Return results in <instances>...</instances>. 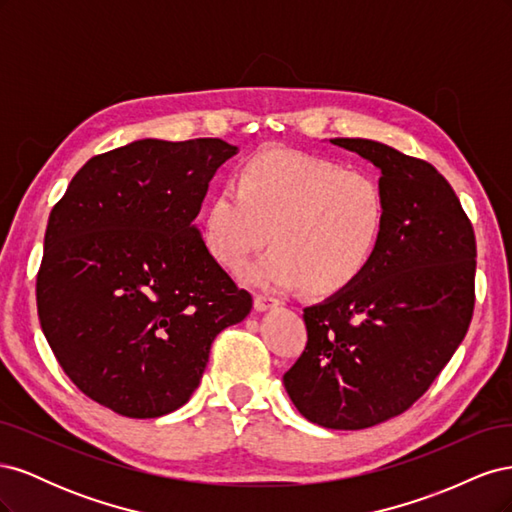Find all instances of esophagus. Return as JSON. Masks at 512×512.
Segmentation results:
<instances>
[{
	"label": "esophagus",
	"instance_id": "1",
	"mask_svg": "<svg viewBox=\"0 0 512 512\" xmlns=\"http://www.w3.org/2000/svg\"><path fill=\"white\" fill-rule=\"evenodd\" d=\"M275 305H277V299L269 297V294H256L254 297V307L258 309V312H265V309L275 307Z\"/></svg>",
	"mask_w": 512,
	"mask_h": 512
}]
</instances>
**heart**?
I'll use <instances>...</instances> for the list:
<instances>
[{
  "mask_svg": "<svg viewBox=\"0 0 512 512\" xmlns=\"http://www.w3.org/2000/svg\"><path fill=\"white\" fill-rule=\"evenodd\" d=\"M386 224L376 181L329 158L265 151L209 198L200 241L220 267L239 271L269 237L273 250L245 271L247 280L333 297L374 265Z\"/></svg>",
  "mask_w": 512,
  "mask_h": 512,
  "instance_id": "obj_1",
  "label": "heart"
}]
</instances>
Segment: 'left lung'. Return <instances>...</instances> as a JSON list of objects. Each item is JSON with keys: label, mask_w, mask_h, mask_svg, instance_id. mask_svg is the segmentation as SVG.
Segmentation results:
<instances>
[{"label": "left lung", "mask_w": 512, "mask_h": 512, "mask_svg": "<svg viewBox=\"0 0 512 512\" xmlns=\"http://www.w3.org/2000/svg\"><path fill=\"white\" fill-rule=\"evenodd\" d=\"M380 168L389 224L371 269L303 309L305 350L284 374L297 410L327 429H365L423 397L468 333L476 237L436 168L367 138H335Z\"/></svg>", "instance_id": "left-lung-1"}]
</instances>
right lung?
Returning a JSON list of instances; mask_svg holds the SVG:
<instances>
[{
  "instance_id": "obj_1",
  "label": "right lung",
  "mask_w": 512,
  "mask_h": 512,
  "mask_svg": "<svg viewBox=\"0 0 512 512\" xmlns=\"http://www.w3.org/2000/svg\"><path fill=\"white\" fill-rule=\"evenodd\" d=\"M220 138L130 143L91 158L51 209L36 275L42 333L89 399L130 418L181 408L213 339L252 309L192 224Z\"/></svg>"
}]
</instances>
